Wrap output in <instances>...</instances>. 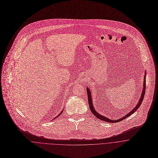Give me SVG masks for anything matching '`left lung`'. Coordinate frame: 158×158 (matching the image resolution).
Instances as JSON below:
<instances>
[{
	"mask_svg": "<svg viewBox=\"0 0 158 158\" xmlns=\"http://www.w3.org/2000/svg\"><path fill=\"white\" fill-rule=\"evenodd\" d=\"M146 75V72L144 73ZM86 91H87V95H88V105H89V109L91 110V111L92 112V113L97 118H98V119L106 121V122H108V123H116V122H119L120 121H122L123 119H124L125 118H128L129 116H131L132 114H133L139 107V106L141 105V104L142 103V102L143 100V98L144 97V94H145V91H146V75L144 77V82H143V91L141 93V96L139 98V100L138 101V104L136 105V106L132 110V111H131L130 112H129L128 113H127L126 115H124L123 117L116 119V120H111L105 116H103V115H101L100 114H99L95 110H94V108L93 106V102H92V96H91V92H90V90L89 88H86Z\"/></svg>",
	"mask_w": 158,
	"mask_h": 158,
	"instance_id": "obj_1",
	"label": "left lung"
}]
</instances>
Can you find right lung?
Returning a JSON list of instances; mask_svg holds the SVG:
<instances>
[{"instance_id": "1", "label": "right lung", "mask_w": 158, "mask_h": 158, "mask_svg": "<svg viewBox=\"0 0 158 158\" xmlns=\"http://www.w3.org/2000/svg\"><path fill=\"white\" fill-rule=\"evenodd\" d=\"M62 112H63V111H61V113H60V114H58V116H56V117H58V116H59V115H60V114H61V113H62ZM55 118H56V117H55ZM55 118H53V119H55Z\"/></svg>"}]
</instances>
